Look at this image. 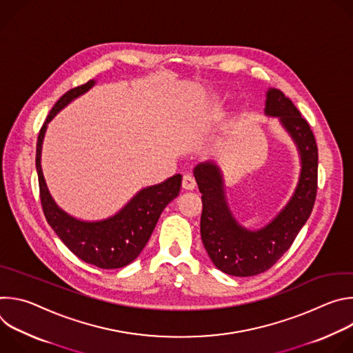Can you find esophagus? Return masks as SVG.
<instances>
[{"label": "esophagus", "mask_w": 353, "mask_h": 353, "mask_svg": "<svg viewBox=\"0 0 353 353\" xmlns=\"http://www.w3.org/2000/svg\"><path fill=\"white\" fill-rule=\"evenodd\" d=\"M195 185H196V181L191 174L187 173L183 176V188L184 190H194Z\"/></svg>", "instance_id": "1"}]
</instances>
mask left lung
Returning a JSON list of instances; mask_svg holds the SVG:
<instances>
[{
    "label": "left lung",
    "instance_id": "1",
    "mask_svg": "<svg viewBox=\"0 0 353 353\" xmlns=\"http://www.w3.org/2000/svg\"><path fill=\"white\" fill-rule=\"evenodd\" d=\"M264 112L279 120L297 148L301 165L293 195L270 223L257 230L241 226L228 205L219 166L208 161L194 168L203 194L201 239L214 265L233 276H253L270 270L307 222L317 194L319 150L309 123L292 100L275 88L267 90Z\"/></svg>",
    "mask_w": 353,
    "mask_h": 353
}]
</instances>
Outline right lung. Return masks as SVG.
Listing matches in <instances>:
<instances>
[{
	"instance_id": "obj_1",
	"label": "right lung",
	"mask_w": 353,
	"mask_h": 353,
	"mask_svg": "<svg viewBox=\"0 0 353 353\" xmlns=\"http://www.w3.org/2000/svg\"><path fill=\"white\" fill-rule=\"evenodd\" d=\"M94 83L96 81L90 79L85 85L68 90L50 112L37 137L36 170L43 212L56 234L82 261L103 270H114L128 265L139 256L162 211L179 195L181 174H174L163 183L139 190L117 214L102 221L77 219L56 204L41 169V146L47 124Z\"/></svg>"
}]
</instances>
